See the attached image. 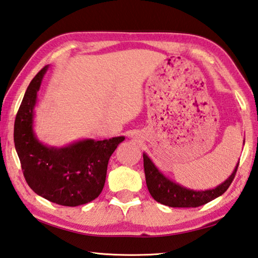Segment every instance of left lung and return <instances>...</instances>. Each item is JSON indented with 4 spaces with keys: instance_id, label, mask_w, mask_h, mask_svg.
I'll list each match as a JSON object with an SVG mask.
<instances>
[{
    "instance_id": "left-lung-1",
    "label": "left lung",
    "mask_w": 258,
    "mask_h": 258,
    "mask_svg": "<svg viewBox=\"0 0 258 258\" xmlns=\"http://www.w3.org/2000/svg\"><path fill=\"white\" fill-rule=\"evenodd\" d=\"M238 165L239 162L237 163L230 176L215 188L197 191V189L182 186L181 184L175 183L165 176L153 163V160L148 157V155L144 153L146 184H147L150 196L157 202L172 208H197L222 196L230 186L232 179L235 178Z\"/></svg>"
}]
</instances>
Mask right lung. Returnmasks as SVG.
<instances>
[{"label":"right lung","mask_w":258,"mask_h":258,"mask_svg":"<svg viewBox=\"0 0 258 258\" xmlns=\"http://www.w3.org/2000/svg\"><path fill=\"white\" fill-rule=\"evenodd\" d=\"M49 65L33 77L14 121V146L28 185L38 196L65 207L85 205L103 189L108 163L123 136L82 139L65 146L43 145L33 130L38 91Z\"/></svg>","instance_id":"add662e5"}]
</instances>
